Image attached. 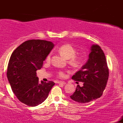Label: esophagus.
I'll use <instances>...</instances> for the list:
<instances>
[{
  "label": "esophagus",
  "mask_w": 123,
  "mask_h": 123,
  "mask_svg": "<svg viewBox=\"0 0 123 123\" xmlns=\"http://www.w3.org/2000/svg\"><path fill=\"white\" fill-rule=\"evenodd\" d=\"M60 84H63V85H65V84H66V82H65V81H58V83Z\"/></svg>",
  "instance_id": "34e87169"
}]
</instances>
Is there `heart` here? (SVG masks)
<instances>
[{"label": "heart", "instance_id": "1", "mask_svg": "<svg viewBox=\"0 0 123 123\" xmlns=\"http://www.w3.org/2000/svg\"><path fill=\"white\" fill-rule=\"evenodd\" d=\"M58 51L65 57L68 59L69 63L74 67H79L82 66L86 61V55H75L76 53V49L69 44L62 45L58 48ZM51 57V54L49 53L46 58V61L50 62ZM58 75L60 77H64L66 74L64 72L59 71L58 72Z\"/></svg>", "mask_w": 123, "mask_h": 123}]
</instances>
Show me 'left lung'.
Returning <instances> with one entry per match:
<instances>
[{"label":"left lung","mask_w":123,"mask_h":123,"mask_svg":"<svg viewBox=\"0 0 123 123\" xmlns=\"http://www.w3.org/2000/svg\"><path fill=\"white\" fill-rule=\"evenodd\" d=\"M88 60L72 77L75 81L83 82V86L77 85L70 98L76 102L84 104L101 97L106 86L109 69L106 57L99 46L91 47Z\"/></svg>","instance_id":"left-lung-1"}]
</instances>
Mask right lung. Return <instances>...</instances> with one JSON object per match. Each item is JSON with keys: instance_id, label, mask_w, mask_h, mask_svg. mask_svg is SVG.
I'll return each mask as SVG.
<instances>
[{"instance_id": "obj_1", "label": "right lung", "mask_w": 123, "mask_h": 123, "mask_svg": "<svg viewBox=\"0 0 123 123\" xmlns=\"http://www.w3.org/2000/svg\"><path fill=\"white\" fill-rule=\"evenodd\" d=\"M49 41L32 39L24 42L12 52L8 64L7 76L12 92L19 101L36 106L47 98L55 83H39L36 70L40 69L53 49Z\"/></svg>"}]
</instances>
